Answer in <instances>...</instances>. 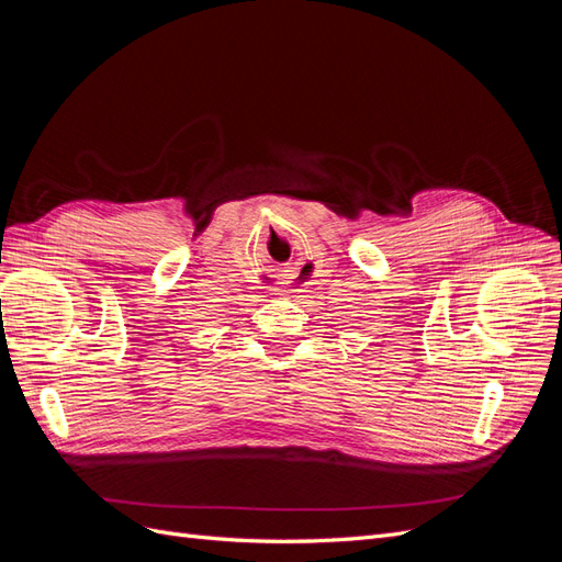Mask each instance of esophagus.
Wrapping results in <instances>:
<instances>
[{"mask_svg":"<svg viewBox=\"0 0 562 562\" xmlns=\"http://www.w3.org/2000/svg\"><path fill=\"white\" fill-rule=\"evenodd\" d=\"M293 269H295V267H291V269H288V271H293ZM288 279H293V274H291V277H288ZM283 283H295V281H283Z\"/></svg>","mask_w":562,"mask_h":562,"instance_id":"esophagus-1","label":"esophagus"}]
</instances>
